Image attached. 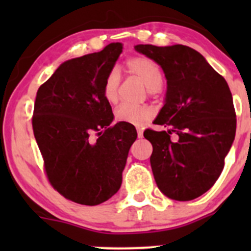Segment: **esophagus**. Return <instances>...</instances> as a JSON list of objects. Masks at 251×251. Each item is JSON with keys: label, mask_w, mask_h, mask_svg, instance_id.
Instances as JSON below:
<instances>
[{"label": "esophagus", "mask_w": 251, "mask_h": 251, "mask_svg": "<svg viewBox=\"0 0 251 251\" xmlns=\"http://www.w3.org/2000/svg\"><path fill=\"white\" fill-rule=\"evenodd\" d=\"M137 136H138V138L143 137V130H142L141 127H137Z\"/></svg>", "instance_id": "obj_1"}]
</instances>
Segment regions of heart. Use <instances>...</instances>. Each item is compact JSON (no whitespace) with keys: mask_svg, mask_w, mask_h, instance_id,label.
<instances>
[{"mask_svg":"<svg viewBox=\"0 0 251 251\" xmlns=\"http://www.w3.org/2000/svg\"><path fill=\"white\" fill-rule=\"evenodd\" d=\"M126 68L130 74L140 78L149 92L160 90L163 85V73L155 62L146 57H135L126 63ZM119 83H120V76L118 70H111L105 77L103 85V97L107 102L115 103L118 100ZM153 114L154 111L151 108L144 105L137 107V105L121 104L115 110V120L119 123L140 126L151 119Z\"/></svg>","mask_w":251,"mask_h":251,"instance_id":"b5f03b06","label":"heart"}]
</instances>
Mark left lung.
Wrapping results in <instances>:
<instances>
[{
  "label": "left lung",
  "instance_id": "1",
  "mask_svg": "<svg viewBox=\"0 0 251 251\" xmlns=\"http://www.w3.org/2000/svg\"><path fill=\"white\" fill-rule=\"evenodd\" d=\"M135 50L160 65L168 83L165 104L154 120L168 130L143 133L153 146L156 186L174 201L198 198L217 181L234 141L237 119L228 85L188 46L137 45Z\"/></svg>",
  "mask_w": 251,
  "mask_h": 251
}]
</instances>
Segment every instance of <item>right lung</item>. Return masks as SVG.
<instances>
[{
  "label": "right lung",
  "instance_id": "right-lung-1",
  "mask_svg": "<svg viewBox=\"0 0 251 251\" xmlns=\"http://www.w3.org/2000/svg\"><path fill=\"white\" fill-rule=\"evenodd\" d=\"M123 44L59 65L40 86L32 130L47 178L64 198L98 205L111 198L123 182L128 151L137 138L135 126L118 123L103 97V85Z\"/></svg>",
  "mask_w": 251,
  "mask_h": 251
}]
</instances>
